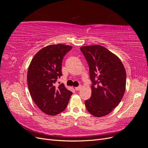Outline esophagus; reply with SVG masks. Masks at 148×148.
Returning a JSON list of instances; mask_svg holds the SVG:
<instances>
[{"label":"esophagus","instance_id":"esophagus-1","mask_svg":"<svg viewBox=\"0 0 148 148\" xmlns=\"http://www.w3.org/2000/svg\"><path fill=\"white\" fill-rule=\"evenodd\" d=\"M81 88H82V86H81V85H79V86L76 87V88H75V89H76V91H79L80 89H81Z\"/></svg>","mask_w":148,"mask_h":148}]
</instances>
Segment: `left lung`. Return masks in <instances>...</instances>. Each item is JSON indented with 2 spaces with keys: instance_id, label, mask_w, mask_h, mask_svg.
I'll return each mask as SVG.
<instances>
[{
  "instance_id": "left-lung-1",
  "label": "left lung",
  "mask_w": 148,
  "mask_h": 148,
  "mask_svg": "<svg viewBox=\"0 0 148 148\" xmlns=\"http://www.w3.org/2000/svg\"><path fill=\"white\" fill-rule=\"evenodd\" d=\"M89 65L91 96L85 101L88 111L96 117L109 114L122 100L126 71L118 57L100 45L80 48Z\"/></svg>"
}]
</instances>
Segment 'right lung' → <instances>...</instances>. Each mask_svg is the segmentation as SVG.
<instances>
[{
  "mask_svg": "<svg viewBox=\"0 0 148 148\" xmlns=\"http://www.w3.org/2000/svg\"><path fill=\"white\" fill-rule=\"evenodd\" d=\"M71 49L61 44L46 46L37 52L29 66L27 83L30 95L47 115H56L64 111L72 95L63 83L56 86L57 79L62 75L63 58Z\"/></svg>",
  "mask_w": 148,
  "mask_h": 148,
  "instance_id": "add662e5",
  "label": "right lung"
}]
</instances>
